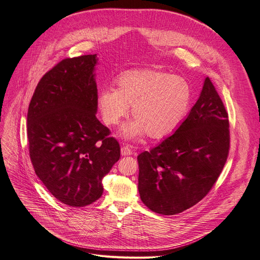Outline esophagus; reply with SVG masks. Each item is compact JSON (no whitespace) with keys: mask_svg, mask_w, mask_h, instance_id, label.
Segmentation results:
<instances>
[{"mask_svg":"<svg viewBox=\"0 0 260 260\" xmlns=\"http://www.w3.org/2000/svg\"><path fill=\"white\" fill-rule=\"evenodd\" d=\"M132 154V150L129 148V146H123L121 148V155L122 156H128Z\"/></svg>","mask_w":260,"mask_h":260,"instance_id":"esophagus-1","label":"esophagus"}]
</instances>
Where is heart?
<instances>
[{
    "instance_id": "heart-1",
    "label": "heart",
    "mask_w": 260,
    "mask_h": 260,
    "mask_svg": "<svg viewBox=\"0 0 260 260\" xmlns=\"http://www.w3.org/2000/svg\"><path fill=\"white\" fill-rule=\"evenodd\" d=\"M118 89L104 88L98 95L103 122L113 126L126 117L132 107V122L121 129V136L135 139L147 135L161 139L171 135L185 119L191 90L185 79L156 70L123 73Z\"/></svg>"
}]
</instances>
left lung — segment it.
I'll return each instance as SVG.
<instances>
[{
	"label": "left lung",
	"mask_w": 260,
	"mask_h": 260,
	"mask_svg": "<svg viewBox=\"0 0 260 260\" xmlns=\"http://www.w3.org/2000/svg\"><path fill=\"white\" fill-rule=\"evenodd\" d=\"M228 151V114L207 77L196 104L174 135L138 155L142 203L162 215L195 206L214 185Z\"/></svg>",
	"instance_id": "8db88e82"
}]
</instances>
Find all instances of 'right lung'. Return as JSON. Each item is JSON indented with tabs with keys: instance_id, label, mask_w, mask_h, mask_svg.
<instances>
[{
	"instance_id": "obj_1",
	"label": "right lung",
	"mask_w": 260,
	"mask_h": 260,
	"mask_svg": "<svg viewBox=\"0 0 260 260\" xmlns=\"http://www.w3.org/2000/svg\"><path fill=\"white\" fill-rule=\"evenodd\" d=\"M98 55L64 59L38 82L27 110L36 176L61 203L84 207L103 194V178L120 158L119 142L98 118Z\"/></svg>"
}]
</instances>
